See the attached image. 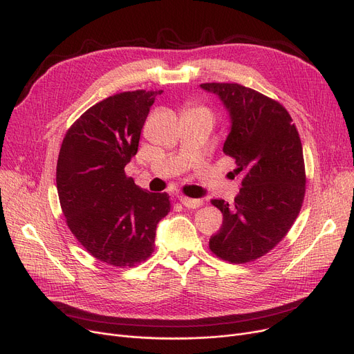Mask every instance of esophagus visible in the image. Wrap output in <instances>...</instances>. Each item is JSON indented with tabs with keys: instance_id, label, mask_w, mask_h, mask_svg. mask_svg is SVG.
Instances as JSON below:
<instances>
[{
	"instance_id": "obj_1",
	"label": "esophagus",
	"mask_w": 354,
	"mask_h": 354,
	"mask_svg": "<svg viewBox=\"0 0 354 354\" xmlns=\"http://www.w3.org/2000/svg\"><path fill=\"white\" fill-rule=\"evenodd\" d=\"M179 201L182 202L183 207L192 208V209L199 208V207L202 205V203H203L202 199H192V198H188V196H179Z\"/></svg>"
}]
</instances>
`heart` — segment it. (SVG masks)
<instances>
[{
	"mask_svg": "<svg viewBox=\"0 0 354 354\" xmlns=\"http://www.w3.org/2000/svg\"><path fill=\"white\" fill-rule=\"evenodd\" d=\"M191 111H192V113H203V115H208V116L211 118L209 110L205 109V107H194V109H191Z\"/></svg>",
	"mask_w": 354,
	"mask_h": 354,
	"instance_id": "b5f03b06",
	"label": "heart"
}]
</instances>
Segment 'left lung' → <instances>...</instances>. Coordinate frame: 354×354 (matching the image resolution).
Segmentation results:
<instances>
[{"label": "left lung", "instance_id": "8db88e82", "mask_svg": "<svg viewBox=\"0 0 354 354\" xmlns=\"http://www.w3.org/2000/svg\"><path fill=\"white\" fill-rule=\"evenodd\" d=\"M230 113L225 155L243 175L234 207L212 199L222 227L211 236V251L234 264L250 263L271 251L299 215L306 194L303 146L283 104L236 83H203Z\"/></svg>", "mask_w": 354, "mask_h": 354}]
</instances>
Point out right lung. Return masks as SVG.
<instances>
[{"label":"right lung","instance_id":"right-lung-1","mask_svg":"<svg viewBox=\"0 0 354 354\" xmlns=\"http://www.w3.org/2000/svg\"><path fill=\"white\" fill-rule=\"evenodd\" d=\"M160 93L123 91L96 103L62 143L55 182L67 227L90 255L113 267L151 257L158 222L171 211L166 192L142 189L124 174Z\"/></svg>","mask_w":354,"mask_h":354}]
</instances>
